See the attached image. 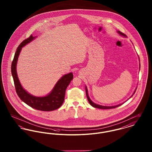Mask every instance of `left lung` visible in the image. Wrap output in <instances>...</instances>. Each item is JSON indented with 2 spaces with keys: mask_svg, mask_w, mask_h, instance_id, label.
Wrapping results in <instances>:
<instances>
[{
  "mask_svg": "<svg viewBox=\"0 0 152 152\" xmlns=\"http://www.w3.org/2000/svg\"><path fill=\"white\" fill-rule=\"evenodd\" d=\"M120 35H121V36H126L125 34H124V33H122V32H121V31H117ZM135 91L136 90H135V91H134V93L135 92ZM86 95H87V99H88V102H89V104L92 106V107H95V108H100V109H111V108H116L117 107H119V106H120L121 105H122V104H118V105H116V106H101V105H99V104H95V103H94L90 98H89V96H88V90H87V88L86 87ZM133 96V95H132Z\"/></svg>",
  "mask_w": 152,
  "mask_h": 152,
  "instance_id": "left-lung-1",
  "label": "left lung"
}]
</instances>
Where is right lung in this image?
Returning <instances> with one entry per match:
<instances>
[{
    "label": "right lung",
    "mask_w": 152,
    "mask_h": 152,
    "mask_svg": "<svg viewBox=\"0 0 152 152\" xmlns=\"http://www.w3.org/2000/svg\"><path fill=\"white\" fill-rule=\"evenodd\" d=\"M35 38L36 37L31 35L19 45L11 64V74L14 82L16 92L19 98L28 106L34 109L44 111H50L58 108L63 104L64 101L65 91L73 79V76L72 72L64 75L57 81L54 86L53 89L49 94L43 97H37L31 95L23 89L18 79L16 66L18 57L22 47L30 42Z\"/></svg>",
    "instance_id": "obj_1"
}]
</instances>
